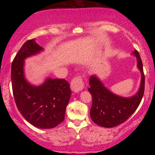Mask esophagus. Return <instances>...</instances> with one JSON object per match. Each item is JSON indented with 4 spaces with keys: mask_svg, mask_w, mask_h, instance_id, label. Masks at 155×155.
Instances as JSON below:
<instances>
[{
    "mask_svg": "<svg viewBox=\"0 0 155 155\" xmlns=\"http://www.w3.org/2000/svg\"><path fill=\"white\" fill-rule=\"evenodd\" d=\"M84 88V82L81 76H77L72 79L71 82V89L73 92H79Z\"/></svg>",
    "mask_w": 155,
    "mask_h": 155,
    "instance_id": "34e87169",
    "label": "esophagus"
}]
</instances>
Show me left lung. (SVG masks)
<instances>
[{
    "instance_id": "8db88e82",
    "label": "left lung",
    "mask_w": 155,
    "mask_h": 155,
    "mask_svg": "<svg viewBox=\"0 0 155 155\" xmlns=\"http://www.w3.org/2000/svg\"><path fill=\"white\" fill-rule=\"evenodd\" d=\"M137 58V66L141 73L140 87L136 95L124 97L117 95L108 90L95 75L90 77L88 91L92 97L90 117L97 125L104 127H114L123 123L136 111L144 93L145 78L143 65L139 53H132Z\"/></svg>"
}]
</instances>
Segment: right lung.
Here are the masks:
<instances>
[{"label":"right lung","instance_id":"add662e5","mask_svg":"<svg viewBox=\"0 0 155 155\" xmlns=\"http://www.w3.org/2000/svg\"><path fill=\"white\" fill-rule=\"evenodd\" d=\"M43 50L35 39L27 41L12 62L11 79L16 105L21 114L35 127L50 129L64 120L71 90L65 79L48 78L39 86L27 81L25 59Z\"/></svg>","mask_w":155,"mask_h":155}]
</instances>
